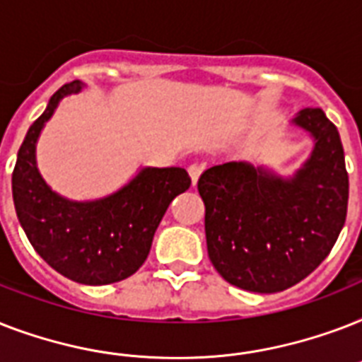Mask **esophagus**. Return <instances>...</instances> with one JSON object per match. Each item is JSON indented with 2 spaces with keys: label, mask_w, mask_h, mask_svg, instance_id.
I'll list each match as a JSON object with an SVG mask.
<instances>
[{
  "label": "esophagus",
  "mask_w": 362,
  "mask_h": 362,
  "mask_svg": "<svg viewBox=\"0 0 362 362\" xmlns=\"http://www.w3.org/2000/svg\"><path fill=\"white\" fill-rule=\"evenodd\" d=\"M187 173H189V176H192L193 184H197L199 176H201V173H203V165L195 161V163H192L189 167H187Z\"/></svg>",
  "instance_id": "1"
}]
</instances>
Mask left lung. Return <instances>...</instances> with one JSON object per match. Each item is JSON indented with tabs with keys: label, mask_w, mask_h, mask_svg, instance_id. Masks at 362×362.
I'll list each match as a JSON object with an SVG mask.
<instances>
[{
	"label": "left lung",
	"mask_w": 362,
	"mask_h": 362,
	"mask_svg": "<svg viewBox=\"0 0 362 362\" xmlns=\"http://www.w3.org/2000/svg\"><path fill=\"white\" fill-rule=\"evenodd\" d=\"M295 124L312 133L315 146L289 180L231 161L197 182L210 261L246 291L278 293L304 280L346 223L349 178L337 125L321 109L300 110Z\"/></svg>",
	"instance_id": "obj_1"
}]
</instances>
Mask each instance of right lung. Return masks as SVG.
I'll return each mask as SVG.
<instances>
[{
  "mask_svg": "<svg viewBox=\"0 0 362 362\" xmlns=\"http://www.w3.org/2000/svg\"><path fill=\"white\" fill-rule=\"evenodd\" d=\"M81 86L75 81L59 88L28 129L13 170V199L25 237L54 270L78 284L107 286L141 269L165 210L192 178L180 167H148L99 201L75 203L56 195L37 170L35 142L59 99Z\"/></svg>",
  "mask_w": 362,
  "mask_h": 362,
  "instance_id": "obj_1",
  "label": "right lung"
}]
</instances>
